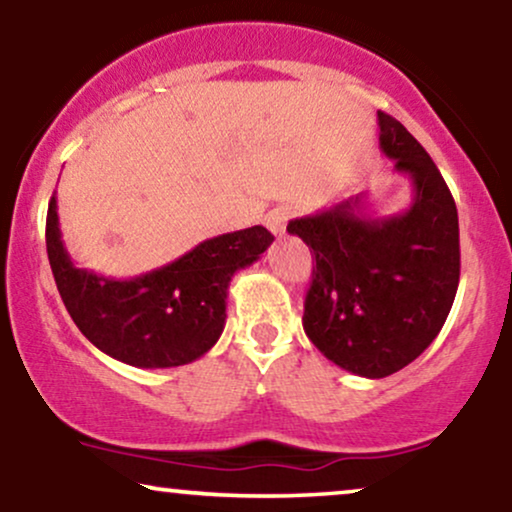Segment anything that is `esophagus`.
<instances>
[{"instance_id": "esophagus-1", "label": "esophagus", "mask_w": 512, "mask_h": 512, "mask_svg": "<svg viewBox=\"0 0 512 512\" xmlns=\"http://www.w3.org/2000/svg\"><path fill=\"white\" fill-rule=\"evenodd\" d=\"M286 221H289V209L286 207H276L272 211H267V216H264V226H267L274 236H284Z\"/></svg>"}]
</instances>
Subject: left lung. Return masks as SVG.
Listing matches in <instances>:
<instances>
[{
  "instance_id": "obj_1",
  "label": "left lung",
  "mask_w": 512,
  "mask_h": 512,
  "mask_svg": "<svg viewBox=\"0 0 512 512\" xmlns=\"http://www.w3.org/2000/svg\"><path fill=\"white\" fill-rule=\"evenodd\" d=\"M378 125L380 149L414 187L409 209L370 216L356 195L286 226L315 255L305 334L363 378H387L424 354L460 284V223L443 175L402 122L378 113Z\"/></svg>"
}]
</instances>
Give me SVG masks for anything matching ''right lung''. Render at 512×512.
I'll list each match as a JSON object with an SVG mask.
<instances>
[{
  "label": "right lung",
  "instance_id": "1",
  "mask_svg": "<svg viewBox=\"0 0 512 512\" xmlns=\"http://www.w3.org/2000/svg\"><path fill=\"white\" fill-rule=\"evenodd\" d=\"M274 236L262 226L223 233L134 279L79 269L62 243L57 199L45 223L48 260L64 308L103 354L137 368H175L204 356L226 325L228 284L260 260Z\"/></svg>",
  "mask_w": 512,
  "mask_h": 512
}]
</instances>
